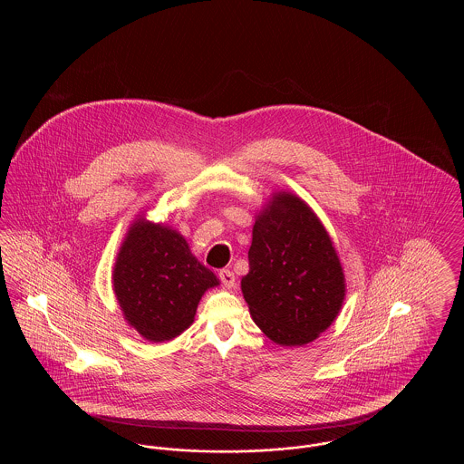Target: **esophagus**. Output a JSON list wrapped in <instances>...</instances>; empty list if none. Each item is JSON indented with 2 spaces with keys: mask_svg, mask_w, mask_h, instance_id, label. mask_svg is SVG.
I'll list each match as a JSON object with an SVG mask.
<instances>
[{
  "mask_svg": "<svg viewBox=\"0 0 464 464\" xmlns=\"http://www.w3.org/2000/svg\"><path fill=\"white\" fill-rule=\"evenodd\" d=\"M219 280H221L222 285L226 288L235 287V275L229 269H221L219 271Z\"/></svg>",
  "mask_w": 464,
  "mask_h": 464,
  "instance_id": "esophagus-1",
  "label": "esophagus"
}]
</instances>
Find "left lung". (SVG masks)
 Wrapping results in <instances>:
<instances>
[{
  "label": "left lung",
  "mask_w": 464,
  "mask_h": 464,
  "mask_svg": "<svg viewBox=\"0 0 464 464\" xmlns=\"http://www.w3.org/2000/svg\"><path fill=\"white\" fill-rule=\"evenodd\" d=\"M242 292L256 325L282 346H303L331 327L346 295L344 273L324 224L292 193L259 212Z\"/></svg>",
  "instance_id": "8db88e82"
}]
</instances>
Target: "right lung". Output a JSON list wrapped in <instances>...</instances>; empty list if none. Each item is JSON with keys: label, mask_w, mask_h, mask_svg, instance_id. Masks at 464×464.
Here are the masks:
<instances>
[{"label": "right lung", "mask_w": 464, "mask_h": 464, "mask_svg": "<svg viewBox=\"0 0 464 464\" xmlns=\"http://www.w3.org/2000/svg\"><path fill=\"white\" fill-rule=\"evenodd\" d=\"M218 285V276L191 254L180 233L144 218L130 226L112 269L127 324L151 343L186 331L205 290Z\"/></svg>", "instance_id": "obj_1"}]
</instances>
